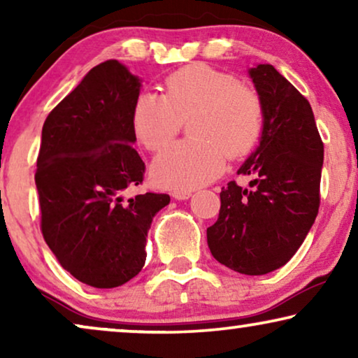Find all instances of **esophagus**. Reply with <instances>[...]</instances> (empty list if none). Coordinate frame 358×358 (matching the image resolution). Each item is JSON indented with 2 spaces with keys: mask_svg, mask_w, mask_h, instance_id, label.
<instances>
[{
  "mask_svg": "<svg viewBox=\"0 0 358 358\" xmlns=\"http://www.w3.org/2000/svg\"><path fill=\"white\" fill-rule=\"evenodd\" d=\"M190 195H192L190 190H174L173 192V197L176 200H187V199H190Z\"/></svg>",
  "mask_w": 358,
  "mask_h": 358,
  "instance_id": "1",
  "label": "esophagus"
}]
</instances>
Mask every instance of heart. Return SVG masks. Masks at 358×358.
Wrapping results in <instances>:
<instances>
[{
    "instance_id": "b5f03b06",
    "label": "heart",
    "mask_w": 358,
    "mask_h": 358,
    "mask_svg": "<svg viewBox=\"0 0 358 358\" xmlns=\"http://www.w3.org/2000/svg\"><path fill=\"white\" fill-rule=\"evenodd\" d=\"M189 119L194 140L171 146L153 164L156 180L176 190L210 182L227 156L251 151L264 129V102L231 73L194 63L166 78L163 96L141 92L131 112L136 138L153 153L164 150Z\"/></svg>"
}]
</instances>
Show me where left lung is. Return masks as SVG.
<instances>
[{"mask_svg":"<svg viewBox=\"0 0 358 358\" xmlns=\"http://www.w3.org/2000/svg\"><path fill=\"white\" fill-rule=\"evenodd\" d=\"M264 102L261 145L220 192L218 220L207 228L212 256L244 275L277 271L295 256L320 210L324 145L305 96L272 65L249 71Z\"/></svg>","mask_w":358,"mask_h":358,"instance_id":"1","label":"left lung"}]
</instances>
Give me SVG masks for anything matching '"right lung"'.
Listing matches in <instances>:
<instances>
[{
    "mask_svg": "<svg viewBox=\"0 0 358 358\" xmlns=\"http://www.w3.org/2000/svg\"><path fill=\"white\" fill-rule=\"evenodd\" d=\"M138 78L117 60L92 68L42 127L36 185L41 231L60 266L96 288L124 285L145 266L151 220L168 194L143 182L131 112Z\"/></svg>",
    "mask_w": 358,
    "mask_h": 358,
    "instance_id": "right-lung-1",
    "label": "right lung"
}]
</instances>
